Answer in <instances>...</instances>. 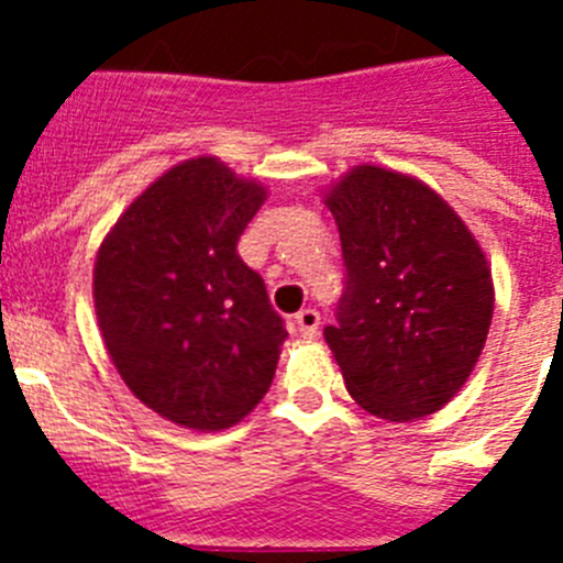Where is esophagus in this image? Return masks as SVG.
I'll list each match as a JSON object with an SVG mask.
<instances>
[{"mask_svg":"<svg viewBox=\"0 0 563 563\" xmlns=\"http://www.w3.org/2000/svg\"><path fill=\"white\" fill-rule=\"evenodd\" d=\"M318 324H321V316L312 307H305V310L296 312V330L305 338H312L318 332Z\"/></svg>","mask_w":563,"mask_h":563,"instance_id":"obj_1","label":"esophagus"}]
</instances>
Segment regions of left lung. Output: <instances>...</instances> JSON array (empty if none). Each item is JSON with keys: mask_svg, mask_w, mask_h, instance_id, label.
Here are the masks:
<instances>
[{"mask_svg": "<svg viewBox=\"0 0 563 563\" xmlns=\"http://www.w3.org/2000/svg\"><path fill=\"white\" fill-rule=\"evenodd\" d=\"M343 292L324 338L369 415H434L474 372L494 318V278L462 220L429 186L377 166L330 194Z\"/></svg>", "mask_w": 563, "mask_h": 563, "instance_id": "1", "label": "left lung"}]
</instances>
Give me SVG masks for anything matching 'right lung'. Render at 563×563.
Masks as SVG:
<instances>
[{"instance_id": "right-lung-1", "label": "right lung", "mask_w": 563, "mask_h": 563, "mask_svg": "<svg viewBox=\"0 0 563 563\" xmlns=\"http://www.w3.org/2000/svg\"><path fill=\"white\" fill-rule=\"evenodd\" d=\"M262 202L265 188L197 157L152 183L98 251L112 363L137 400L186 429H228L276 375L285 318L236 251Z\"/></svg>"}]
</instances>
